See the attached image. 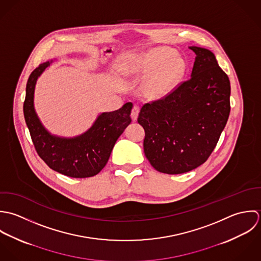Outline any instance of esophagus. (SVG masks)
<instances>
[{"label":"esophagus","instance_id":"esophagus-1","mask_svg":"<svg viewBox=\"0 0 261 261\" xmlns=\"http://www.w3.org/2000/svg\"><path fill=\"white\" fill-rule=\"evenodd\" d=\"M138 114H139V108L138 107H134L131 111V119L132 121H136L138 118Z\"/></svg>","mask_w":261,"mask_h":261}]
</instances>
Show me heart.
Masks as SVG:
<instances>
[{"mask_svg":"<svg viewBox=\"0 0 261 261\" xmlns=\"http://www.w3.org/2000/svg\"><path fill=\"white\" fill-rule=\"evenodd\" d=\"M188 68L185 58L175 50L159 46L121 60L119 71L128 77L145 76L142 93L145 97L159 100L169 95L185 75Z\"/></svg>","mask_w":261,"mask_h":261,"instance_id":"1","label":"heart"}]
</instances>
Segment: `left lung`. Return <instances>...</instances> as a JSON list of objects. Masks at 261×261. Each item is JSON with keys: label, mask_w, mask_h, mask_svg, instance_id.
<instances>
[{"label": "left lung", "mask_w": 261, "mask_h": 261, "mask_svg": "<svg viewBox=\"0 0 261 261\" xmlns=\"http://www.w3.org/2000/svg\"><path fill=\"white\" fill-rule=\"evenodd\" d=\"M196 53L191 79L165 98L145 104L138 123L145 131V156L157 171L179 174L203 164L230 114V81L211 50Z\"/></svg>", "instance_id": "8db88e82"}]
</instances>
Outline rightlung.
<instances>
[{
    "instance_id": "right-lung-1",
    "label": "right lung",
    "mask_w": 261,
    "mask_h": 261,
    "mask_svg": "<svg viewBox=\"0 0 261 261\" xmlns=\"http://www.w3.org/2000/svg\"><path fill=\"white\" fill-rule=\"evenodd\" d=\"M54 60L41 63L28 79L23 106L25 121L38 155L51 169L69 177H91L104 168L117 139L131 123L133 104L128 102L119 110L101 113L91 128L81 135H53L35 111L34 93L38 77Z\"/></svg>"
}]
</instances>
